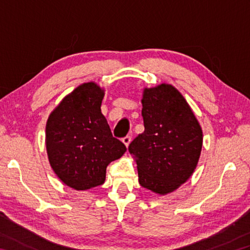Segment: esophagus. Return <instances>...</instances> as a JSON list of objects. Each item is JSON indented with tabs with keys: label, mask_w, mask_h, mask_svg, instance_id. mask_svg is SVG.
<instances>
[{
	"label": "esophagus",
	"mask_w": 250,
	"mask_h": 250,
	"mask_svg": "<svg viewBox=\"0 0 250 250\" xmlns=\"http://www.w3.org/2000/svg\"><path fill=\"white\" fill-rule=\"evenodd\" d=\"M122 142H124V144L126 147H128L130 145V143H131V137L130 136H125V137H124V139H122Z\"/></svg>",
	"instance_id": "esophagus-1"
}]
</instances>
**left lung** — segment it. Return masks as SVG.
Listing matches in <instances>:
<instances>
[{
	"label": "left lung",
	"mask_w": 250,
	"mask_h": 250,
	"mask_svg": "<svg viewBox=\"0 0 250 250\" xmlns=\"http://www.w3.org/2000/svg\"><path fill=\"white\" fill-rule=\"evenodd\" d=\"M142 116L145 131L133 140L142 187L166 195L179 188L198 166L203 132L187 101L172 84L144 88Z\"/></svg>",
	"instance_id": "8db88e82"
}]
</instances>
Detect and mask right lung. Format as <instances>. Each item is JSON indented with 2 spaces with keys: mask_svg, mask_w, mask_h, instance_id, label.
Listing matches in <instances>:
<instances>
[{
  "mask_svg": "<svg viewBox=\"0 0 250 250\" xmlns=\"http://www.w3.org/2000/svg\"><path fill=\"white\" fill-rule=\"evenodd\" d=\"M105 90L83 83L65 95L46 124V149L51 168L75 190L103 185L108 164L126 151L111 134L101 111Z\"/></svg>",
  "mask_w": 250,
  "mask_h": 250,
  "instance_id": "add662e5",
  "label": "right lung"
}]
</instances>
